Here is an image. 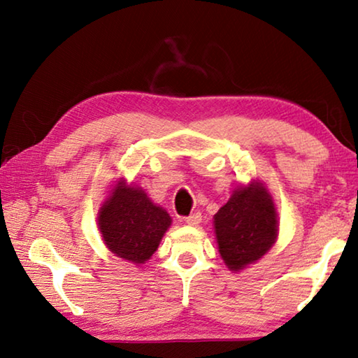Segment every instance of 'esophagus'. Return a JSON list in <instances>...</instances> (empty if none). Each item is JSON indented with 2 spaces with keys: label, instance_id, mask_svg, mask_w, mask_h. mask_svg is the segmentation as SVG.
I'll list each match as a JSON object with an SVG mask.
<instances>
[{
  "label": "esophagus",
  "instance_id": "obj_1",
  "mask_svg": "<svg viewBox=\"0 0 358 358\" xmlns=\"http://www.w3.org/2000/svg\"><path fill=\"white\" fill-rule=\"evenodd\" d=\"M201 221H202V213H199V211L186 217V224H189V226H197V224H201Z\"/></svg>",
  "mask_w": 358,
  "mask_h": 358
}]
</instances>
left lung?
<instances>
[{
  "instance_id": "obj_1",
  "label": "left lung",
  "mask_w": 358,
  "mask_h": 358,
  "mask_svg": "<svg viewBox=\"0 0 358 358\" xmlns=\"http://www.w3.org/2000/svg\"><path fill=\"white\" fill-rule=\"evenodd\" d=\"M213 220L217 250L232 271L246 268L268 252L280 226L273 199L259 181L235 189Z\"/></svg>"
}]
</instances>
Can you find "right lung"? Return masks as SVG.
Returning <instances> with one entry per match:
<instances>
[{
    "mask_svg": "<svg viewBox=\"0 0 358 358\" xmlns=\"http://www.w3.org/2000/svg\"><path fill=\"white\" fill-rule=\"evenodd\" d=\"M167 211L150 201L142 187L120 180L98 213V227L106 246L128 262L143 264L153 256L171 227Z\"/></svg>",
    "mask_w": 358,
    "mask_h": 358,
    "instance_id": "right-lung-1",
    "label": "right lung"
}]
</instances>
